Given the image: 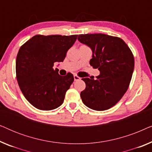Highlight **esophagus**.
I'll return each mask as SVG.
<instances>
[{
    "instance_id": "34e87169",
    "label": "esophagus",
    "mask_w": 152,
    "mask_h": 152,
    "mask_svg": "<svg viewBox=\"0 0 152 152\" xmlns=\"http://www.w3.org/2000/svg\"><path fill=\"white\" fill-rule=\"evenodd\" d=\"M80 77H78L77 75H74V80L75 81H78V80H80Z\"/></svg>"
}]
</instances>
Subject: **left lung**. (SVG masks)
Here are the masks:
<instances>
[{"instance_id": "left-lung-1", "label": "left lung", "mask_w": 152, "mask_h": 152, "mask_svg": "<svg viewBox=\"0 0 152 152\" xmlns=\"http://www.w3.org/2000/svg\"><path fill=\"white\" fill-rule=\"evenodd\" d=\"M78 40L93 52L90 65L100 72L96 80L82 78L86 88L80 93L83 103L95 111L115 105L127 91L134 69V57L119 37L104 34H80Z\"/></svg>"}]
</instances>
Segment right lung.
I'll list each match as a JSON object with an SVG mask.
<instances>
[{
	"mask_svg": "<svg viewBox=\"0 0 152 152\" xmlns=\"http://www.w3.org/2000/svg\"><path fill=\"white\" fill-rule=\"evenodd\" d=\"M77 35H35L20 48L16 60L18 86L27 100L37 109L49 111L64 102L66 91L74 81L70 72L66 76L54 69L72 46Z\"/></svg>",
	"mask_w": 152,
	"mask_h": 152,
	"instance_id": "1",
	"label": "right lung"
}]
</instances>
